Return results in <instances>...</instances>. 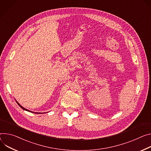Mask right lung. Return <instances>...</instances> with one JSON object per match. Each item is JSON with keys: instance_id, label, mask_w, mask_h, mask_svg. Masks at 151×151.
I'll use <instances>...</instances> for the list:
<instances>
[{"instance_id": "add662e5", "label": "right lung", "mask_w": 151, "mask_h": 151, "mask_svg": "<svg viewBox=\"0 0 151 151\" xmlns=\"http://www.w3.org/2000/svg\"><path fill=\"white\" fill-rule=\"evenodd\" d=\"M16 102H17V101H16ZM17 103L18 104V105H19V106H20V107H21V108H22V109H24V110H26V111H28V109H26V108H23V106H21V105H20V104H19V103L17 102Z\"/></svg>"}]
</instances>
